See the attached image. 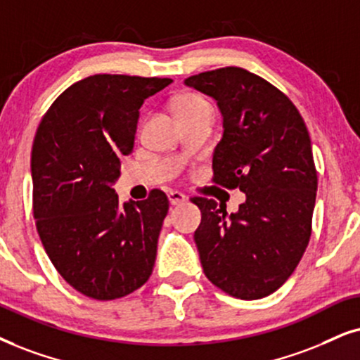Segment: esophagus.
<instances>
[{
	"label": "esophagus",
	"instance_id": "obj_1",
	"mask_svg": "<svg viewBox=\"0 0 360 360\" xmlns=\"http://www.w3.org/2000/svg\"><path fill=\"white\" fill-rule=\"evenodd\" d=\"M169 202L171 206H179V204H184L186 201H188V195L179 193V191H169Z\"/></svg>",
	"mask_w": 360,
	"mask_h": 360
}]
</instances>
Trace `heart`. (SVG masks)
Returning a JSON list of instances; mask_svg holds the SVG:
<instances>
[{
  "label": "heart",
  "instance_id": "heart-1",
  "mask_svg": "<svg viewBox=\"0 0 360 360\" xmlns=\"http://www.w3.org/2000/svg\"><path fill=\"white\" fill-rule=\"evenodd\" d=\"M207 99L202 94L194 93V91H186V93L179 94L172 103V109H174L176 117L193 115V112L201 111V109H209Z\"/></svg>",
  "mask_w": 360,
  "mask_h": 360
}]
</instances>
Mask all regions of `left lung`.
Masks as SVG:
<instances>
[{"label": "left lung", "instance_id": "obj_1", "mask_svg": "<svg viewBox=\"0 0 360 360\" xmlns=\"http://www.w3.org/2000/svg\"><path fill=\"white\" fill-rule=\"evenodd\" d=\"M184 83L216 99L224 117L212 183L245 193L236 214L193 198L201 209L194 240L204 274L233 297H266L289 279L311 239L317 171L306 122L281 89L243 68Z\"/></svg>", "mask_w": 360, "mask_h": 360}]
</instances>
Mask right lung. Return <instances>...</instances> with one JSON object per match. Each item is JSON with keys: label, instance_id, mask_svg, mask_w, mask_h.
<instances>
[{"label": "right lung", "instance_id": "1", "mask_svg": "<svg viewBox=\"0 0 360 360\" xmlns=\"http://www.w3.org/2000/svg\"><path fill=\"white\" fill-rule=\"evenodd\" d=\"M169 78L94 75L56 98L36 131L33 214L53 266L71 288L115 301L146 284L169 201L153 189L120 204L111 184L133 153L139 108Z\"/></svg>", "mask_w": 360, "mask_h": 360}]
</instances>
